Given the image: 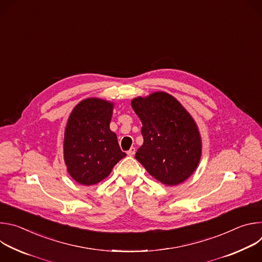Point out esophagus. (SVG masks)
Here are the masks:
<instances>
[{"instance_id":"1","label":"esophagus","mask_w":262,"mask_h":262,"mask_svg":"<svg viewBox=\"0 0 262 262\" xmlns=\"http://www.w3.org/2000/svg\"><path fill=\"white\" fill-rule=\"evenodd\" d=\"M127 154V156H129V157H133L135 154H136V148L135 147H132L129 150L126 152Z\"/></svg>"}]
</instances>
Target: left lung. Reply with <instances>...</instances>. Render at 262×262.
Listing matches in <instances>:
<instances>
[{
  "label": "left lung",
  "instance_id": "1",
  "mask_svg": "<svg viewBox=\"0 0 262 262\" xmlns=\"http://www.w3.org/2000/svg\"><path fill=\"white\" fill-rule=\"evenodd\" d=\"M142 122L143 145L136 160L166 185H177L196 170L201 158V138L196 122L181 103L166 92L132 100Z\"/></svg>",
  "mask_w": 262,
  "mask_h": 262
}]
</instances>
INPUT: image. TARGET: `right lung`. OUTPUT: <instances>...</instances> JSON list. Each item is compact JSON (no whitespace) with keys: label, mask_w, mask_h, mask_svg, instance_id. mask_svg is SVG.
<instances>
[{"label":"right lung","mask_w":262,"mask_h":262,"mask_svg":"<svg viewBox=\"0 0 262 262\" xmlns=\"http://www.w3.org/2000/svg\"><path fill=\"white\" fill-rule=\"evenodd\" d=\"M113 102L87 98L78 103L68 118L64 134L67 171L83 185L95 184L108 176L126 154L110 129Z\"/></svg>","instance_id":"obj_1"}]
</instances>
